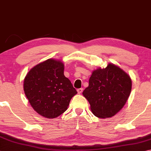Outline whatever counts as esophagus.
<instances>
[{
    "mask_svg": "<svg viewBox=\"0 0 151 151\" xmlns=\"http://www.w3.org/2000/svg\"><path fill=\"white\" fill-rule=\"evenodd\" d=\"M77 91H78V94H80V93H82V91H83V89H82V88H79V89H77Z\"/></svg>",
    "mask_w": 151,
    "mask_h": 151,
    "instance_id": "34e87169",
    "label": "esophagus"
}]
</instances>
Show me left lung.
I'll return each instance as SVG.
<instances>
[{
	"mask_svg": "<svg viewBox=\"0 0 151 151\" xmlns=\"http://www.w3.org/2000/svg\"><path fill=\"white\" fill-rule=\"evenodd\" d=\"M132 81L127 73L113 64L92 73L89 86L83 91L91 110L99 118H109L125 105L131 91Z\"/></svg>",
	"mask_w": 151,
	"mask_h": 151,
	"instance_id": "1",
	"label": "left lung"
}]
</instances>
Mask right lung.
Listing matches in <instances>:
<instances>
[{
    "mask_svg": "<svg viewBox=\"0 0 151 151\" xmlns=\"http://www.w3.org/2000/svg\"><path fill=\"white\" fill-rule=\"evenodd\" d=\"M63 66L60 61L49 59L32 68L24 81V90L31 106L46 118L62 114L78 93L65 77Z\"/></svg>",
    "mask_w": 151,
    "mask_h": 151,
    "instance_id": "add662e5",
    "label": "right lung"
}]
</instances>
